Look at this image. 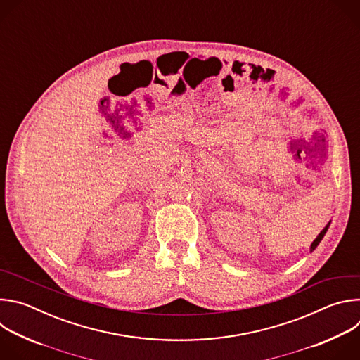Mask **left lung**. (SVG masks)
Wrapping results in <instances>:
<instances>
[{
    "instance_id": "1",
    "label": "left lung",
    "mask_w": 360,
    "mask_h": 360,
    "mask_svg": "<svg viewBox=\"0 0 360 360\" xmlns=\"http://www.w3.org/2000/svg\"><path fill=\"white\" fill-rule=\"evenodd\" d=\"M329 226H330V221H329V222H328V225H326V226H325V228H323V229H322V231H321V233H319V235H318V236H316V238H315V240H314V242H312V245H311V252H314V250H315V249H316V248H318V245H319V243H321V240H322V239H323V236H325V233H326V232H328V229H329Z\"/></svg>"
}]
</instances>
